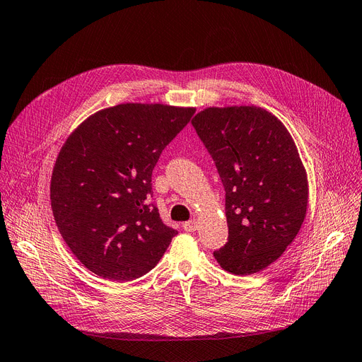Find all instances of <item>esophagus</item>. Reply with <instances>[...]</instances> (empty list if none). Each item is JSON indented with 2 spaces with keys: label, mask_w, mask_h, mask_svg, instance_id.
<instances>
[{
  "label": "esophagus",
  "mask_w": 362,
  "mask_h": 362,
  "mask_svg": "<svg viewBox=\"0 0 362 362\" xmlns=\"http://www.w3.org/2000/svg\"><path fill=\"white\" fill-rule=\"evenodd\" d=\"M182 227H184V230L185 231H196L197 230V227H199V223H197V220H190V221H187V223H184L182 224Z\"/></svg>",
  "instance_id": "obj_1"
}]
</instances>
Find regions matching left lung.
Here are the masks:
<instances>
[{"label": "left lung", "instance_id": "1", "mask_svg": "<svg viewBox=\"0 0 362 362\" xmlns=\"http://www.w3.org/2000/svg\"><path fill=\"white\" fill-rule=\"evenodd\" d=\"M226 190L228 240L218 264L245 276L285 252L308 211L309 185L296 142L262 107H208L192 120Z\"/></svg>", "mask_w": 362, "mask_h": 362}]
</instances>
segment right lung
Here are the masks:
<instances>
[{
  "label": "right lung",
  "mask_w": 362,
  "mask_h": 362,
  "mask_svg": "<svg viewBox=\"0 0 362 362\" xmlns=\"http://www.w3.org/2000/svg\"><path fill=\"white\" fill-rule=\"evenodd\" d=\"M194 111L120 104L92 114L65 141L52 173V211L72 254L98 276L141 278L178 233L150 204L151 173Z\"/></svg>",
  "instance_id": "1"
}]
</instances>
